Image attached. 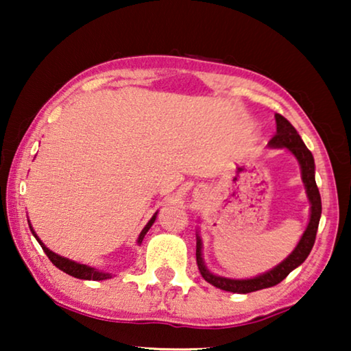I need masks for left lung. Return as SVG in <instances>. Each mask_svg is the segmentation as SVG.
Instances as JSON below:
<instances>
[{"label":"left lung","instance_id":"1","mask_svg":"<svg viewBox=\"0 0 351 351\" xmlns=\"http://www.w3.org/2000/svg\"><path fill=\"white\" fill-rule=\"evenodd\" d=\"M275 119L276 134L275 137L268 142V147L286 148L291 155H294L297 162H299L302 182H304L305 185L306 198L310 201L308 225H306L305 232L300 237L294 251H292L285 261L278 263L276 267H273L271 270L261 273V275L254 278H246V280H234V278L219 276L210 271L209 268L206 267L203 258V239L199 237V232H196V263H198L201 276H203L209 285L219 287V289L222 291L234 292V294H249V292L267 289V287L276 286L278 282H281L292 270H295L297 267L305 262V258L308 257L311 247H313L315 244L316 232H318V225L321 219V196L315 180L313 155H311V152L305 147V143L299 136V132L295 131V128L292 126L285 117L276 113Z\"/></svg>","mask_w":351,"mask_h":351}]
</instances>
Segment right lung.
<instances>
[{
  "instance_id": "1",
  "label": "right lung",
  "mask_w": 351,
  "mask_h": 351,
  "mask_svg": "<svg viewBox=\"0 0 351 351\" xmlns=\"http://www.w3.org/2000/svg\"><path fill=\"white\" fill-rule=\"evenodd\" d=\"M156 215H158V213L153 214V217H152L150 220H148V223L145 225V227H143V230L141 232V234H138V238H137V244H138V246H141V244H142L143 238H145V234H147L148 230L152 228V225L155 223ZM28 227H30L32 233H33V237L36 238V241L40 243V246L43 247V251H45V252H46V256L49 257V261H51L52 263H54V265H56L57 268H59V270L65 271L66 275L78 278V280H88V281H104V280H108V278H112V276H113V273L97 270V268H94V267L84 265V263H78V262H75V261H70V258L62 257V256H59V254L52 252L51 249H49V247H46V246H45V243H43L41 239L38 238L36 232H35V230H33V227H32L30 220H28Z\"/></svg>"
}]
</instances>
